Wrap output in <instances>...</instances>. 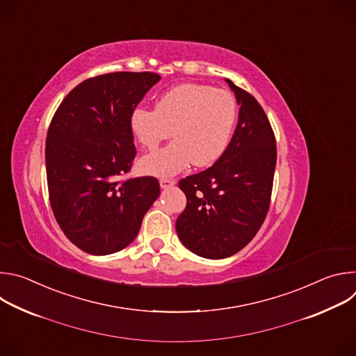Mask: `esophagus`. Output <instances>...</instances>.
<instances>
[{"label": "esophagus", "mask_w": 356, "mask_h": 356, "mask_svg": "<svg viewBox=\"0 0 356 356\" xmlns=\"http://www.w3.org/2000/svg\"><path fill=\"white\" fill-rule=\"evenodd\" d=\"M175 184H176V180H173V179H169V177L161 179V187L162 188H168V187H172Z\"/></svg>", "instance_id": "34e87169"}]
</instances>
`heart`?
Returning a JSON list of instances; mask_svg holds the SVG:
<instances>
[{"label":"heart","instance_id":"1","mask_svg":"<svg viewBox=\"0 0 356 356\" xmlns=\"http://www.w3.org/2000/svg\"><path fill=\"white\" fill-rule=\"evenodd\" d=\"M236 114V101L231 92L195 83L166 91L155 110H134L131 129L143 147L154 150L172 134L176 138L166 147L143 158L142 170L168 177L190 163L197 168L213 165L229 145Z\"/></svg>","mask_w":356,"mask_h":356}]
</instances>
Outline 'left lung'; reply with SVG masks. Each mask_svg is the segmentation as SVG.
Instances as JSON below:
<instances>
[{"label":"left lung","mask_w":356,"mask_h":356,"mask_svg":"<svg viewBox=\"0 0 356 356\" xmlns=\"http://www.w3.org/2000/svg\"><path fill=\"white\" fill-rule=\"evenodd\" d=\"M225 81L241 106L232 139L211 168L179 181L187 204L176 221L177 235L207 259L228 258L257 235L269 211L276 168V139L264 108Z\"/></svg>","instance_id":"left-lung-1"}]
</instances>
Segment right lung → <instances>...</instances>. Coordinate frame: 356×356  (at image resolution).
Listing matches in <instances>:
<instances>
[{
	"label": "right lung",
	"mask_w": 356,
	"mask_h": 356,
	"mask_svg": "<svg viewBox=\"0 0 356 356\" xmlns=\"http://www.w3.org/2000/svg\"><path fill=\"white\" fill-rule=\"evenodd\" d=\"M159 80L150 72L87 79L65 97L49 125L50 207L65 235L90 255L127 248L161 194L156 177L122 179L136 155L131 114Z\"/></svg>",
	"instance_id": "right-lung-1"
}]
</instances>
